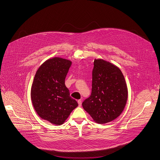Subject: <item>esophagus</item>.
<instances>
[{
    "label": "esophagus",
    "instance_id": "34e87169",
    "mask_svg": "<svg viewBox=\"0 0 160 160\" xmlns=\"http://www.w3.org/2000/svg\"><path fill=\"white\" fill-rule=\"evenodd\" d=\"M78 103L79 107H81V106H82V100H81V99H78Z\"/></svg>",
    "mask_w": 160,
    "mask_h": 160
}]
</instances>
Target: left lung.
Returning <instances> with one entry per match:
<instances>
[{
    "instance_id": "obj_1",
    "label": "left lung",
    "mask_w": 160,
    "mask_h": 160,
    "mask_svg": "<svg viewBox=\"0 0 160 160\" xmlns=\"http://www.w3.org/2000/svg\"><path fill=\"white\" fill-rule=\"evenodd\" d=\"M128 99L127 85L121 69L103 59H94L92 92L83 109L99 124L113 121L122 112Z\"/></svg>"
}]
</instances>
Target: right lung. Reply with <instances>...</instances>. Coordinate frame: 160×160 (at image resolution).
Masks as SVG:
<instances>
[{
  "mask_svg": "<svg viewBox=\"0 0 160 160\" xmlns=\"http://www.w3.org/2000/svg\"><path fill=\"white\" fill-rule=\"evenodd\" d=\"M71 61L53 57L42 63L36 71L31 96L39 117L52 124L61 125L78 107L65 85V78Z\"/></svg>",
  "mask_w": 160,
  "mask_h": 160,
  "instance_id": "right-lung-1",
  "label": "right lung"
}]
</instances>
